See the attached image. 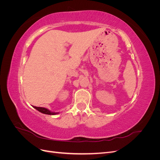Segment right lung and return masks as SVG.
I'll return each instance as SVG.
<instances>
[{"instance_id":"1","label":"right lung","mask_w":160,"mask_h":160,"mask_svg":"<svg viewBox=\"0 0 160 160\" xmlns=\"http://www.w3.org/2000/svg\"><path fill=\"white\" fill-rule=\"evenodd\" d=\"M32 107L38 110V111H40L41 113H44V114H47V115H56L58 114L59 113H56V112H52V111H49V109H47V108H39V107H35V106H32Z\"/></svg>"}]
</instances>
